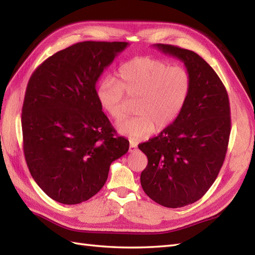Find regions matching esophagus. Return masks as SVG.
Listing matches in <instances>:
<instances>
[{"instance_id":"34e87169","label":"esophagus","mask_w":255,"mask_h":255,"mask_svg":"<svg viewBox=\"0 0 255 255\" xmlns=\"http://www.w3.org/2000/svg\"><path fill=\"white\" fill-rule=\"evenodd\" d=\"M137 150V143L134 141H130V145H129V152H134Z\"/></svg>"}]
</instances>
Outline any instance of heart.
Masks as SVG:
<instances>
[{"instance_id": "obj_1", "label": "heart", "mask_w": 255, "mask_h": 255, "mask_svg": "<svg viewBox=\"0 0 255 255\" xmlns=\"http://www.w3.org/2000/svg\"><path fill=\"white\" fill-rule=\"evenodd\" d=\"M191 75L186 69L170 67L158 59L138 58L119 69L117 81L108 79L97 90L103 110L113 118L123 116L124 94L137 99L136 116L117 122L119 133L133 140L148 138L164 129L180 116L191 92Z\"/></svg>"}]
</instances>
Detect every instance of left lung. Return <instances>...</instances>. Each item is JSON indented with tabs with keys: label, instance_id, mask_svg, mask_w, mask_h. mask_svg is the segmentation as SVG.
<instances>
[{
	"label": "left lung",
	"instance_id": "obj_1",
	"mask_svg": "<svg viewBox=\"0 0 255 255\" xmlns=\"http://www.w3.org/2000/svg\"><path fill=\"white\" fill-rule=\"evenodd\" d=\"M154 47L184 62L192 86L176 121L138 145L148 158L140 182L155 203L180 208L202 198L223 166L231 127L229 99L217 73L197 53L172 45Z\"/></svg>",
	"mask_w": 255,
	"mask_h": 255
}]
</instances>
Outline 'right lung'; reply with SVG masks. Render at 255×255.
<instances>
[{"mask_svg": "<svg viewBox=\"0 0 255 255\" xmlns=\"http://www.w3.org/2000/svg\"><path fill=\"white\" fill-rule=\"evenodd\" d=\"M128 45L78 42L48 58L28 81L21 110L26 163L38 186L58 203L93 197L112 162L127 153L129 141L114 136L96 82Z\"/></svg>", "mask_w": 255, "mask_h": 255, "instance_id": "obj_1", "label": "right lung"}]
</instances>
